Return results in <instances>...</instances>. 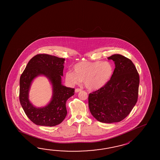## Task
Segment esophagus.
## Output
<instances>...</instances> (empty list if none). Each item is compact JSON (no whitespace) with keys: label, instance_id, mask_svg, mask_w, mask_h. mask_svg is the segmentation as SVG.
<instances>
[{"label":"esophagus","instance_id":"1","mask_svg":"<svg viewBox=\"0 0 160 160\" xmlns=\"http://www.w3.org/2000/svg\"><path fill=\"white\" fill-rule=\"evenodd\" d=\"M81 88H75V92H81Z\"/></svg>","mask_w":160,"mask_h":160}]
</instances>
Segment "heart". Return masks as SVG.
<instances>
[{"instance_id":"heart-1","label":"heart","mask_w":160,"mask_h":160,"mask_svg":"<svg viewBox=\"0 0 160 160\" xmlns=\"http://www.w3.org/2000/svg\"><path fill=\"white\" fill-rule=\"evenodd\" d=\"M74 72L68 70L65 79L70 85L78 84L82 81L86 88L95 90L103 87L110 80L114 67L109 61L80 62L74 67Z\"/></svg>"}]
</instances>
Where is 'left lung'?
Listing matches in <instances>:
<instances>
[{"instance_id":"left-lung-1","label":"left lung","mask_w":160,"mask_h":160,"mask_svg":"<svg viewBox=\"0 0 160 160\" xmlns=\"http://www.w3.org/2000/svg\"><path fill=\"white\" fill-rule=\"evenodd\" d=\"M114 62L112 78L103 87L88 95V107L99 122H118L125 118L138 99L139 74L132 61L122 55L108 58Z\"/></svg>"}]
</instances>
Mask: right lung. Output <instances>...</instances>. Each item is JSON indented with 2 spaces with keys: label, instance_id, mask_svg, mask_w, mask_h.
Segmentation results:
<instances>
[{
  "label": "right lung",
  "instance_id": "1",
  "mask_svg": "<svg viewBox=\"0 0 160 160\" xmlns=\"http://www.w3.org/2000/svg\"><path fill=\"white\" fill-rule=\"evenodd\" d=\"M65 59L48 54H38L27 63L20 78L19 100L28 118L40 126H54L67 115L66 103L74 94V88L62 84ZM46 76L52 85L51 101L44 107L37 108L29 101V91L33 80L39 76Z\"/></svg>",
  "mask_w": 160,
  "mask_h": 160
}]
</instances>
